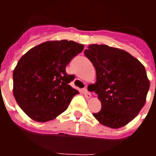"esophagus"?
Segmentation results:
<instances>
[{"label":"esophagus","instance_id":"34e87169","mask_svg":"<svg viewBox=\"0 0 156 156\" xmlns=\"http://www.w3.org/2000/svg\"><path fill=\"white\" fill-rule=\"evenodd\" d=\"M83 94H84L85 97H86L87 98H90L91 97V94H90V92L87 90V88L86 89H83Z\"/></svg>","mask_w":156,"mask_h":156}]
</instances>
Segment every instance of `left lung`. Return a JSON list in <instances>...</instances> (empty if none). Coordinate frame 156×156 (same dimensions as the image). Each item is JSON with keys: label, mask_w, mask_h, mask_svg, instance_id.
<instances>
[{"label": "left lung", "mask_w": 156, "mask_h": 156, "mask_svg": "<svg viewBox=\"0 0 156 156\" xmlns=\"http://www.w3.org/2000/svg\"><path fill=\"white\" fill-rule=\"evenodd\" d=\"M84 55L96 70L92 90L101 103L93 115L108 127L124 126L145 104L150 82L144 66L126 51L104 44H90Z\"/></svg>", "instance_id": "1"}]
</instances>
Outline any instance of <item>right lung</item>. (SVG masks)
I'll return each mask as SVG.
<instances>
[{
	"instance_id": "1",
	"label": "right lung",
	"mask_w": 156,
	"mask_h": 156,
	"mask_svg": "<svg viewBox=\"0 0 156 156\" xmlns=\"http://www.w3.org/2000/svg\"><path fill=\"white\" fill-rule=\"evenodd\" d=\"M84 45L67 40L50 41L31 48L13 71V94L30 119L44 122L55 119L68 108L79 91L69 83L66 66Z\"/></svg>"
}]
</instances>
